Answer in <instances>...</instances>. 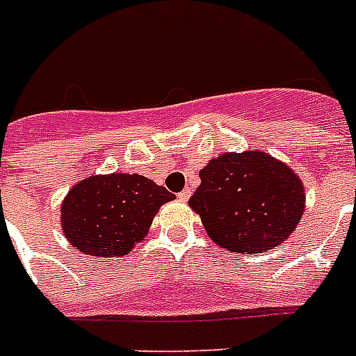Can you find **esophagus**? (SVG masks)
<instances>
[{
	"mask_svg": "<svg viewBox=\"0 0 356 356\" xmlns=\"http://www.w3.org/2000/svg\"><path fill=\"white\" fill-rule=\"evenodd\" d=\"M190 195H192V190H190V188H184L183 192H179L177 197H179V201H188V200H190Z\"/></svg>",
	"mask_w": 356,
	"mask_h": 356,
	"instance_id": "34e87169",
	"label": "esophagus"
}]
</instances>
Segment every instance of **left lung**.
I'll list each match as a JSON object with an SVG mask.
<instances>
[{
    "mask_svg": "<svg viewBox=\"0 0 356 356\" xmlns=\"http://www.w3.org/2000/svg\"><path fill=\"white\" fill-rule=\"evenodd\" d=\"M188 205L209 236L234 253H264L286 240L305 211L296 173L262 151L225 153L200 172Z\"/></svg>",
    "mask_w": 356,
    "mask_h": 356,
    "instance_id": "obj_1",
    "label": "left lung"
}]
</instances>
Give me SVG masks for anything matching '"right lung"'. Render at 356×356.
Listing matches in <instances>:
<instances>
[{"mask_svg": "<svg viewBox=\"0 0 356 356\" xmlns=\"http://www.w3.org/2000/svg\"><path fill=\"white\" fill-rule=\"evenodd\" d=\"M175 200L164 186L133 173L92 175L63 201V231L92 257H120L149 231L159 207Z\"/></svg>", "mask_w": 356, "mask_h": 356, "instance_id": "add662e5", "label": "right lung"}]
</instances>
